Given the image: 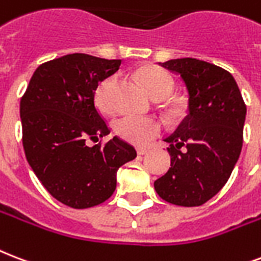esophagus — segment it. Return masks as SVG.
<instances>
[{
  "mask_svg": "<svg viewBox=\"0 0 261 261\" xmlns=\"http://www.w3.org/2000/svg\"><path fill=\"white\" fill-rule=\"evenodd\" d=\"M149 150L146 148H138L137 149V153H138V156H144V154H146Z\"/></svg>",
  "mask_w": 261,
  "mask_h": 261,
  "instance_id": "1",
  "label": "esophagus"
}]
</instances>
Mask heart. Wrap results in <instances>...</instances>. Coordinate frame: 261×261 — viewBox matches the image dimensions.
Returning a JSON list of instances; mask_svg holds the SVG:
<instances>
[{
  "label": "heart",
  "instance_id": "1",
  "mask_svg": "<svg viewBox=\"0 0 261 261\" xmlns=\"http://www.w3.org/2000/svg\"><path fill=\"white\" fill-rule=\"evenodd\" d=\"M137 76L142 82L145 89L154 99H167L175 93L176 82L168 71L157 67H142L138 69ZM117 82V76L111 75L101 81L95 89L94 101L97 108L102 113L111 115L116 111V102L113 99L112 90ZM163 122L157 117H142L134 115L117 119L115 122L116 134L126 142L137 146L149 144L153 138L163 131Z\"/></svg>",
  "mask_w": 261,
  "mask_h": 261
}]
</instances>
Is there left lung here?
<instances>
[{"label": "left lung", "mask_w": 261, "mask_h": 261, "mask_svg": "<svg viewBox=\"0 0 261 261\" xmlns=\"http://www.w3.org/2000/svg\"><path fill=\"white\" fill-rule=\"evenodd\" d=\"M160 65L184 81L189 107L166 138L171 168L154 189L174 205H202L226 185L240 157L246 105L231 73L218 65L190 57Z\"/></svg>", "instance_id": "1"}]
</instances>
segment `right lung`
I'll list each match as a JSON object with an SVG mask.
<instances>
[{
    "mask_svg": "<svg viewBox=\"0 0 261 261\" xmlns=\"http://www.w3.org/2000/svg\"><path fill=\"white\" fill-rule=\"evenodd\" d=\"M122 60L73 53L35 69L20 99L23 148L33 171L56 200L75 210L98 205L116 189L117 170L137 157L111 133L94 105L97 86Z\"/></svg>",
    "mask_w": 261,
    "mask_h": 261,
    "instance_id": "obj_1",
    "label": "right lung"
}]
</instances>
